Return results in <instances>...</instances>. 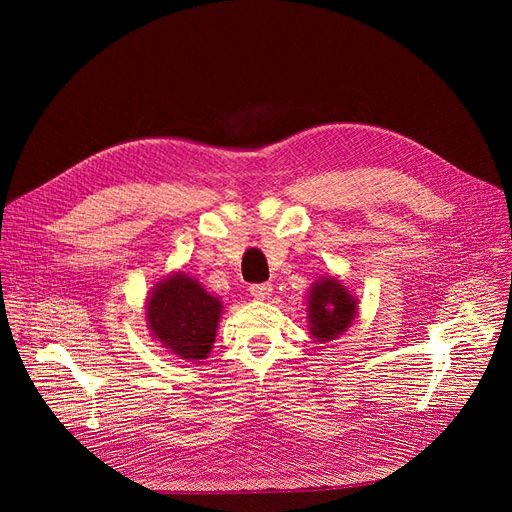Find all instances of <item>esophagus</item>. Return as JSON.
Returning a JSON list of instances; mask_svg holds the SVG:
<instances>
[{"instance_id":"esophagus-1","label":"esophagus","mask_w":512,"mask_h":512,"mask_svg":"<svg viewBox=\"0 0 512 512\" xmlns=\"http://www.w3.org/2000/svg\"><path fill=\"white\" fill-rule=\"evenodd\" d=\"M249 292H251V297H255V299H267L272 294V284L270 282H263V284H251L249 286Z\"/></svg>"}]
</instances>
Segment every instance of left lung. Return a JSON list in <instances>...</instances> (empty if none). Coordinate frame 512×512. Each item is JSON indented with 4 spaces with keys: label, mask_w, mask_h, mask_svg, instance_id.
Instances as JSON below:
<instances>
[{
    "label": "left lung",
    "mask_w": 512,
    "mask_h": 512,
    "mask_svg": "<svg viewBox=\"0 0 512 512\" xmlns=\"http://www.w3.org/2000/svg\"><path fill=\"white\" fill-rule=\"evenodd\" d=\"M357 315V301L346 288L334 280H317L309 294V326L317 342L340 336Z\"/></svg>",
    "instance_id": "8db88e82"
}]
</instances>
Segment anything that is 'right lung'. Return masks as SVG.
<instances>
[{
    "mask_svg": "<svg viewBox=\"0 0 512 512\" xmlns=\"http://www.w3.org/2000/svg\"><path fill=\"white\" fill-rule=\"evenodd\" d=\"M220 313L222 303L182 272L161 282L147 303L153 336L186 361H199L209 355Z\"/></svg>",
    "mask_w": 512,
    "mask_h": 512,
    "instance_id": "1",
    "label": "right lung"
}]
</instances>
